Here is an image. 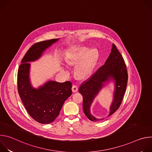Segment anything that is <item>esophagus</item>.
I'll return each instance as SVG.
<instances>
[{"instance_id": "esophagus-1", "label": "esophagus", "mask_w": 152, "mask_h": 152, "mask_svg": "<svg viewBox=\"0 0 152 152\" xmlns=\"http://www.w3.org/2000/svg\"><path fill=\"white\" fill-rule=\"evenodd\" d=\"M77 90H78V88H77V85H73V86H72V91H73V93H76V92L77 91Z\"/></svg>"}]
</instances>
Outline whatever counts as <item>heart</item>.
I'll return each instance as SVG.
<instances>
[{
    "instance_id": "1",
    "label": "heart",
    "mask_w": 152,
    "mask_h": 152,
    "mask_svg": "<svg viewBox=\"0 0 152 152\" xmlns=\"http://www.w3.org/2000/svg\"><path fill=\"white\" fill-rule=\"evenodd\" d=\"M99 53L96 49L87 47H75L69 50L66 58L69 66L78 64L76 69V75L81 79L89 76L93 72L98 62Z\"/></svg>"
}]
</instances>
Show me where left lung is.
<instances>
[{
  "instance_id": "1",
  "label": "left lung",
  "mask_w": 152,
  "mask_h": 152,
  "mask_svg": "<svg viewBox=\"0 0 152 152\" xmlns=\"http://www.w3.org/2000/svg\"><path fill=\"white\" fill-rule=\"evenodd\" d=\"M128 75L124 61L115 45L113 44L111 52L104 64L81 85L79 92L83 97V110L85 115L92 121L102 120L91 114V106L94 99L104 86L111 81L114 83L113 100L110 108L109 117L119 108L126 90Z\"/></svg>"
}]
</instances>
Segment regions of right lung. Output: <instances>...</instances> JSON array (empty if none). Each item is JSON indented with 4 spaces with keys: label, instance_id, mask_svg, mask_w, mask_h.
Listing matches in <instances>:
<instances>
[{
    "label": "right lung",
    "instance_id": "add662e5",
    "mask_svg": "<svg viewBox=\"0 0 152 152\" xmlns=\"http://www.w3.org/2000/svg\"><path fill=\"white\" fill-rule=\"evenodd\" d=\"M59 39H52L34 45L26 52L18 70L17 86L20 99L31 117L42 124H49L59 115L64 103L72 94L70 82L59 83L48 80L38 88L30 80L31 64Z\"/></svg>",
    "mask_w": 152,
    "mask_h": 152
}]
</instances>
